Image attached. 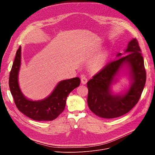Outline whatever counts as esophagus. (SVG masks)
I'll return each mask as SVG.
<instances>
[{
  "label": "esophagus",
  "mask_w": 155,
  "mask_h": 155,
  "mask_svg": "<svg viewBox=\"0 0 155 155\" xmlns=\"http://www.w3.org/2000/svg\"><path fill=\"white\" fill-rule=\"evenodd\" d=\"M81 81L82 84H85L87 82V78H86V77L85 75H81Z\"/></svg>",
  "instance_id": "1"
}]
</instances>
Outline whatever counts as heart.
I'll list each match as a JSON object with an SVG mask.
<instances>
[{"label": "heart", "instance_id": "obj_1", "mask_svg": "<svg viewBox=\"0 0 155 155\" xmlns=\"http://www.w3.org/2000/svg\"><path fill=\"white\" fill-rule=\"evenodd\" d=\"M104 64L105 56L104 54H101L95 58L90 62L89 68L91 72L96 73L99 72L103 69Z\"/></svg>", "mask_w": 155, "mask_h": 155}]
</instances>
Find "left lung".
<instances>
[{"instance_id": "1", "label": "left lung", "mask_w": 155, "mask_h": 155, "mask_svg": "<svg viewBox=\"0 0 155 155\" xmlns=\"http://www.w3.org/2000/svg\"><path fill=\"white\" fill-rule=\"evenodd\" d=\"M123 68L127 71L130 85L125 92L114 94L111 86ZM145 81L143 58L137 40L133 38L128 43L124 54L118 53L117 59L106 65L87 83L88 107L95 115L103 118L121 117L137 104Z\"/></svg>"}]
</instances>
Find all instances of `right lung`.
I'll list each match as a JSON object with an SVG mask.
<instances>
[{
	"label": "right lung",
	"mask_w": 155,
	"mask_h": 155,
	"mask_svg": "<svg viewBox=\"0 0 155 155\" xmlns=\"http://www.w3.org/2000/svg\"><path fill=\"white\" fill-rule=\"evenodd\" d=\"M21 63V47L16 51L10 73L9 87L14 102L19 111L35 121H52L63 111L70 93L80 84V79L75 77L60 81L51 94L45 99L32 101L28 99L21 91L18 74Z\"/></svg>",
	"instance_id": "1"
}]
</instances>
